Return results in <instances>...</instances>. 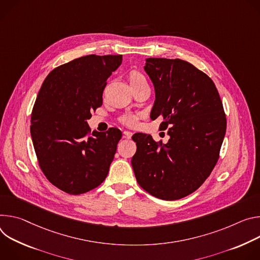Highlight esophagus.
Listing matches in <instances>:
<instances>
[{
    "label": "esophagus",
    "mask_w": 260,
    "mask_h": 260,
    "mask_svg": "<svg viewBox=\"0 0 260 260\" xmlns=\"http://www.w3.org/2000/svg\"><path fill=\"white\" fill-rule=\"evenodd\" d=\"M131 136H132V132H130V131H124L123 132V137L124 138H131Z\"/></svg>",
    "instance_id": "obj_1"
}]
</instances>
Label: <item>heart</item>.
Returning a JSON list of instances; mask_svg holds the SVG:
<instances>
[{"instance_id": "heart-1", "label": "heart", "mask_w": 260, "mask_h": 260, "mask_svg": "<svg viewBox=\"0 0 260 260\" xmlns=\"http://www.w3.org/2000/svg\"><path fill=\"white\" fill-rule=\"evenodd\" d=\"M129 81H130L131 85H135V84H138V83H141V82H147L146 77L143 76V74H141L137 70H133V71L130 72ZM122 122L125 125H128V126H135L136 123H137V117H136V115L127 114V115H124V117L122 118Z\"/></svg>"}]
</instances>
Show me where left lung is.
<instances>
[{
    "label": "left lung",
    "mask_w": 260,
    "mask_h": 260,
    "mask_svg": "<svg viewBox=\"0 0 260 260\" xmlns=\"http://www.w3.org/2000/svg\"><path fill=\"white\" fill-rule=\"evenodd\" d=\"M145 71L155 89L151 110L167 143L136 133L131 164L139 186L163 200L183 198L197 190L211 175L226 132L223 105L213 80L189 62L149 57Z\"/></svg>",
    "instance_id": "left-lung-1"
}]
</instances>
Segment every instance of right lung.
Listing matches in <instances>:
<instances>
[{"label": "right lung", "mask_w": 260, "mask_h": 260, "mask_svg": "<svg viewBox=\"0 0 260 260\" xmlns=\"http://www.w3.org/2000/svg\"><path fill=\"white\" fill-rule=\"evenodd\" d=\"M122 60V54L78 57L53 69L38 93L31 115L34 149L47 180L66 193H85L107 177L122 132L90 135L88 120Z\"/></svg>", "instance_id": "right-lung-1"}]
</instances>
